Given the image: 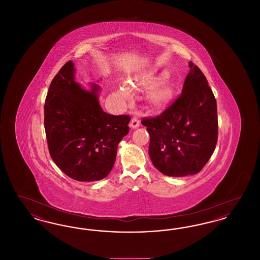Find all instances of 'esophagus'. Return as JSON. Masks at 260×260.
I'll use <instances>...</instances> for the list:
<instances>
[{"label":"esophagus","mask_w":260,"mask_h":260,"mask_svg":"<svg viewBox=\"0 0 260 260\" xmlns=\"http://www.w3.org/2000/svg\"><path fill=\"white\" fill-rule=\"evenodd\" d=\"M131 127L132 128H136V127H138L139 125H140V122H139V120L136 118V117H134L133 119H132V121H131Z\"/></svg>","instance_id":"esophagus-1"}]
</instances>
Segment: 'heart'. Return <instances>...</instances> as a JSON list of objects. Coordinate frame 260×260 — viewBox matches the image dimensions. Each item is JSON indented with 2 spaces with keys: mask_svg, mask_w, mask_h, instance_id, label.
Returning a JSON list of instances; mask_svg holds the SVG:
<instances>
[{
  "mask_svg": "<svg viewBox=\"0 0 260 260\" xmlns=\"http://www.w3.org/2000/svg\"><path fill=\"white\" fill-rule=\"evenodd\" d=\"M169 77L170 72L162 70L160 73L146 77L137 83V90H152L147 96L148 106L151 109L161 110L172 103L176 91V84L173 79H168ZM118 93L125 100H128L132 96L129 89L124 86L119 88Z\"/></svg>",
  "mask_w": 260,
  "mask_h": 260,
  "instance_id": "b5f03b06",
  "label": "heart"
}]
</instances>
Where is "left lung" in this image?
<instances>
[{"instance_id":"obj_1","label":"left lung","mask_w":260,"mask_h":260,"mask_svg":"<svg viewBox=\"0 0 260 260\" xmlns=\"http://www.w3.org/2000/svg\"><path fill=\"white\" fill-rule=\"evenodd\" d=\"M181 95L157 117L144 118L154 167L168 176H186L202 171L217 142V107L208 80L189 62Z\"/></svg>"}]
</instances>
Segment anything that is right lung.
<instances>
[{"label": "right lung", "instance_id": "obj_1", "mask_svg": "<svg viewBox=\"0 0 260 260\" xmlns=\"http://www.w3.org/2000/svg\"><path fill=\"white\" fill-rule=\"evenodd\" d=\"M75 72L68 61L50 83L44 107L47 141L51 159L66 175L96 181L111 172L131 117L103 111L99 86L83 88L75 82Z\"/></svg>", "mask_w": 260, "mask_h": 260}]
</instances>
